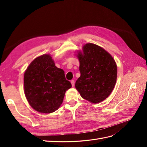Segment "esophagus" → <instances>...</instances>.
Listing matches in <instances>:
<instances>
[{
	"label": "esophagus",
	"mask_w": 147,
	"mask_h": 147,
	"mask_svg": "<svg viewBox=\"0 0 147 147\" xmlns=\"http://www.w3.org/2000/svg\"><path fill=\"white\" fill-rule=\"evenodd\" d=\"M70 83H71V84H72V86L74 87V84H75V82H74V80H71Z\"/></svg>",
	"instance_id": "esophagus-1"
}]
</instances>
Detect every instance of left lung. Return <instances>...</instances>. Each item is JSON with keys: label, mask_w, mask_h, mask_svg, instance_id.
I'll return each instance as SVG.
<instances>
[{"label": "left lung", "mask_w": 147, "mask_h": 147, "mask_svg": "<svg viewBox=\"0 0 147 147\" xmlns=\"http://www.w3.org/2000/svg\"><path fill=\"white\" fill-rule=\"evenodd\" d=\"M76 54L80 62V77L75 88L82 98L97 104L107 98L117 82V65L103 48L88 43Z\"/></svg>", "instance_id": "obj_1"}]
</instances>
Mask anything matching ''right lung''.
<instances>
[{"instance_id":"right-lung-1","label":"right lung","mask_w":147,"mask_h":147,"mask_svg":"<svg viewBox=\"0 0 147 147\" xmlns=\"http://www.w3.org/2000/svg\"><path fill=\"white\" fill-rule=\"evenodd\" d=\"M72 87L64 71L57 68L50 55L34 59L24 74V91L31 107L42 113H51L59 108L65 93Z\"/></svg>"}]
</instances>
